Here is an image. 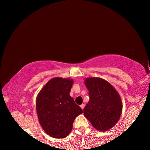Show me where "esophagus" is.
Returning a JSON list of instances; mask_svg holds the SVG:
<instances>
[{"instance_id":"obj_1","label":"esophagus","mask_w":150,"mask_h":150,"mask_svg":"<svg viewBox=\"0 0 150 150\" xmlns=\"http://www.w3.org/2000/svg\"><path fill=\"white\" fill-rule=\"evenodd\" d=\"M80 106H81V108L83 110V108H84V107H85V104H82V105H80Z\"/></svg>"}]
</instances>
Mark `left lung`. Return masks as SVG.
Instances as JSON below:
<instances>
[{"instance_id": "1", "label": "left lung", "mask_w": 150, "mask_h": 150, "mask_svg": "<svg viewBox=\"0 0 150 150\" xmlns=\"http://www.w3.org/2000/svg\"><path fill=\"white\" fill-rule=\"evenodd\" d=\"M89 101L83 109L86 118L94 128L106 131L112 128L120 117L122 104L117 91L107 81L100 78L85 79Z\"/></svg>"}]
</instances>
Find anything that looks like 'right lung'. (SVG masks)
<instances>
[{
	"instance_id": "1",
	"label": "right lung",
	"mask_w": 150,
	"mask_h": 150,
	"mask_svg": "<svg viewBox=\"0 0 150 150\" xmlns=\"http://www.w3.org/2000/svg\"><path fill=\"white\" fill-rule=\"evenodd\" d=\"M73 81L56 77L40 91L36 110L40 125L48 135L63 138L69 135L75 118L83 110L69 95Z\"/></svg>"
}]
</instances>
